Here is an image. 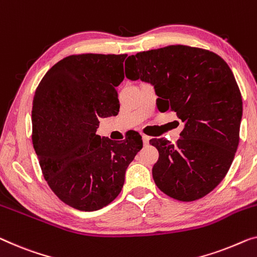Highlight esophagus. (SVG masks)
<instances>
[{
	"mask_svg": "<svg viewBox=\"0 0 257 257\" xmlns=\"http://www.w3.org/2000/svg\"><path fill=\"white\" fill-rule=\"evenodd\" d=\"M150 139L151 138L146 136V135H143V141H144V145H148V143H150Z\"/></svg>",
	"mask_w": 257,
	"mask_h": 257,
	"instance_id": "obj_1",
	"label": "esophagus"
}]
</instances>
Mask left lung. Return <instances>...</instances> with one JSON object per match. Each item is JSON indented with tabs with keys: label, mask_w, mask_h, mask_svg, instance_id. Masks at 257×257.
Returning <instances> with one entry per match:
<instances>
[{
	"label": "left lung",
	"mask_w": 257,
	"mask_h": 257,
	"mask_svg": "<svg viewBox=\"0 0 257 257\" xmlns=\"http://www.w3.org/2000/svg\"><path fill=\"white\" fill-rule=\"evenodd\" d=\"M125 74L153 84L159 110L184 122L176 145L150 140L159 151L155 184L181 202L206 196L224 180L240 140L242 98L228 65L211 51L170 45L128 57Z\"/></svg>",
	"instance_id": "obj_1"
}]
</instances>
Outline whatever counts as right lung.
Here are the masks:
<instances>
[{"label": "right lung", "mask_w": 257, "mask_h": 257, "mask_svg": "<svg viewBox=\"0 0 257 257\" xmlns=\"http://www.w3.org/2000/svg\"><path fill=\"white\" fill-rule=\"evenodd\" d=\"M127 54H73L55 64L36 89L32 144L48 187L67 205L96 211L119 195L141 148L139 133L121 143L96 135L98 118L119 111L117 85Z\"/></svg>", "instance_id": "1"}]
</instances>
